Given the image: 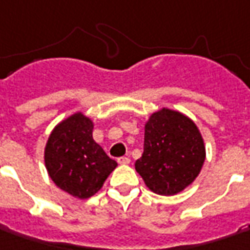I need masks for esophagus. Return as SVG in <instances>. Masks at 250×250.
Segmentation results:
<instances>
[{
	"mask_svg": "<svg viewBox=\"0 0 250 250\" xmlns=\"http://www.w3.org/2000/svg\"><path fill=\"white\" fill-rule=\"evenodd\" d=\"M117 162H119V165H128L130 163V158H127V156H122V158H119L117 159Z\"/></svg>",
	"mask_w": 250,
	"mask_h": 250,
	"instance_id": "obj_1",
	"label": "esophagus"
}]
</instances>
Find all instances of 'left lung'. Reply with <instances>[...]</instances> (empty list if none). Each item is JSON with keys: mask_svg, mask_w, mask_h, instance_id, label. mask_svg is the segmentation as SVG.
<instances>
[{"mask_svg": "<svg viewBox=\"0 0 250 250\" xmlns=\"http://www.w3.org/2000/svg\"><path fill=\"white\" fill-rule=\"evenodd\" d=\"M203 162V140L191 119L170 109L149 117L144 153L135 162V170L151 191L159 195L181 192L198 177Z\"/></svg>", "mask_w": 250, "mask_h": 250, "instance_id": "left-lung-1", "label": "left lung"}]
</instances>
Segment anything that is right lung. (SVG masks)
<instances>
[{
  "mask_svg": "<svg viewBox=\"0 0 250 250\" xmlns=\"http://www.w3.org/2000/svg\"><path fill=\"white\" fill-rule=\"evenodd\" d=\"M48 174L61 189L80 199L97 194L117 163L92 138V122L82 113L67 117L45 146Z\"/></svg>",
  "mask_w": 250,
  "mask_h": 250,
  "instance_id": "right-lung-1",
  "label": "right lung"
}]
</instances>
